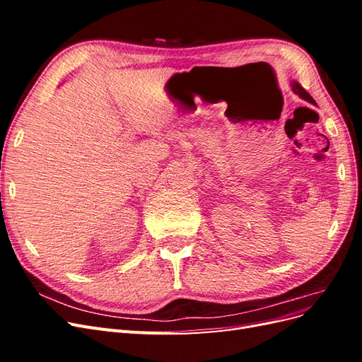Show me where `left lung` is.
I'll return each instance as SVG.
<instances>
[{"label": "left lung", "mask_w": 362, "mask_h": 362, "mask_svg": "<svg viewBox=\"0 0 362 362\" xmlns=\"http://www.w3.org/2000/svg\"><path fill=\"white\" fill-rule=\"evenodd\" d=\"M291 87H293V92L296 93V95H299L302 100H305V101H308V103H311V104H315V101L313 100V96L306 92L303 87L299 84V83H296V81H293L291 83Z\"/></svg>", "instance_id": "8db88e82"}]
</instances>
